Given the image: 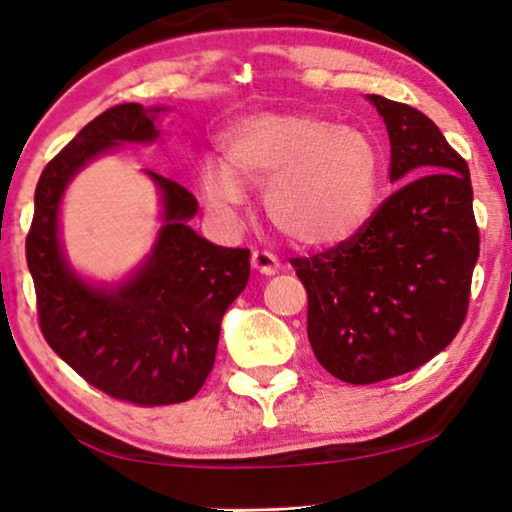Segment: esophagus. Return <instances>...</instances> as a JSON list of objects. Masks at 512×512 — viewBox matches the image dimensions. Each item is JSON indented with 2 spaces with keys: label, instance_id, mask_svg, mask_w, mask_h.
Listing matches in <instances>:
<instances>
[{
  "label": "esophagus",
  "instance_id": "obj_1",
  "mask_svg": "<svg viewBox=\"0 0 512 512\" xmlns=\"http://www.w3.org/2000/svg\"><path fill=\"white\" fill-rule=\"evenodd\" d=\"M251 268H254L261 277H272L277 275L282 265H279L277 258L268 254V251H254V254H251Z\"/></svg>",
  "mask_w": 512,
  "mask_h": 512
}]
</instances>
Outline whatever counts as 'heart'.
I'll return each mask as SVG.
<instances>
[{
    "label": "heart",
    "instance_id": "heart-1",
    "mask_svg": "<svg viewBox=\"0 0 512 512\" xmlns=\"http://www.w3.org/2000/svg\"><path fill=\"white\" fill-rule=\"evenodd\" d=\"M223 165L198 170L209 212L230 221L244 205V186L265 188L270 226L307 251H331L356 240L380 205L382 151L359 125L312 114H256L221 137Z\"/></svg>",
    "mask_w": 512,
    "mask_h": 512
}]
</instances>
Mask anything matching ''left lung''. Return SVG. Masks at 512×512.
Returning a JSON list of instances; mask_svg holds the SVG:
<instances>
[{"label": "left lung", "instance_id": "8db88e82", "mask_svg": "<svg viewBox=\"0 0 512 512\" xmlns=\"http://www.w3.org/2000/svg\"><path fill=\"white\" fill-rule=\"evenodd\" d=\"M366 100L387 125L396 193L345 247L293 258L312 352L349 384L410 373L443 352L464 324L480 254L466 160L422 111Z\"/></svg>", "mask_w": 512, "mask_h": 512}]
</instances>
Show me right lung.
<instances>
[{
	"mask_svg": "<svg viewBox=\"0 0 512 512\" xmlns=\"http://www.w3.org/2000/svg\"><path fill=\"white\" fill-rule=\"evenodd\" d=\"M167 107L118 104L93 118L41 172L27 235V268L41 333L55 354L104 394L137 405L184 403L212 373L223 314L249 282V249L195 233L198 200L144 170L160 202L153 247L118 282H97L69 263L62 242L67 186L93 160L125 144H153Z\"/></svg>",
	"mask_w": 512,
	"mask_h": 512,
	"instance_id": "right-lung-1",
	"label": "right lung"
}]
</instances>
